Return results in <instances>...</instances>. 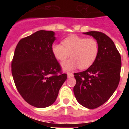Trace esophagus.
I'll use <instances>...</instances> for the list:
<instances>
[{
  "mask_svg": "<svg viewBox=\"0 0 129 129\" xmlns=\"http://www.w3.org/2000/svg\"><path fill=\"white\" fill-rule=\"evenodd\" d=\"M67 77L68 78H71V77H74V74H72V73H68V74H67Z\"/></svg>",
  "mask_w": 129,
  "mask_h": 129,
  "instance_id": "1",
  "label": "esophagus"
}]
</instances>
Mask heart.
Here are the masks:
<instances>
[{
  "mask_svg": "<svg viewBox=\"0 0 129 129\" xmlns=\"http://www.w3.org/2000/svg\"><path fill=\"white\" fill-rule=\"evenodd\" d=\"M62 44L54 43L52 51L60 61L71 59L62 64V70L68 72L77 67L83 70L89 68L95 62L99 53L98 43L95 39L78 35H70L62 40Z\"/></svg>",
  "mask_w": 129,
  "mask_h": 129,
  "instance_id": "1",
  "label": "heart"
}]
</instances>
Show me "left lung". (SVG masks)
Segmentation results:
<instances>
[{
    "label": "left lung",
    "mask_w": 129,
    "mask_h": 129,
    "mask_svg": "<svg viewBox=\"0 0 129 129\" xmlns=\"http://www.w3.org/2000/svg\"><path fill=\"white\" fill-rule=\"evenodd\" d=\"M83 34L92 36L98 41L99 53L87 70L74 74V93L79 104L93 109L108 101L118 87L121 59L114 42L107 35L94 31Z\"/></svg>",
    "instance_id": "8db88e82"
}]
</instances>
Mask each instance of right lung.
I'll use <instances>...</instances> for the list:
<instances>
[{
	"label": "right lung",
	"instance_id": "1",
	"mask_svg": "<svg viewBox=\"0 0 129 129\" xmlns=\"http://www.w3.org/2000/svg\"><path fill=\"white\" fill-rule=\"evenodd\" d=\"M56 37L52 31L39 30L22 39L16 46L11 63L15 86L31 105L45 108L54 103L67 79L58 73L61 67L52 51Z\"/></svg>",
	"mask_w": 129,
	"mask_h": 129
}]
</instances>
